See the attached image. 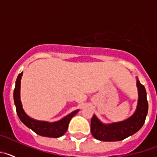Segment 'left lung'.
<instances>
[{"label":"left lung","mask_w":157,"mask_h":157,"mask_svg":"<svg viewBox=\"0 0 157 157\" xmlns=\"http://www.w3.org/2000/svg\"><path fill=\"white\" fill-rule=\"evenodd\" d=\"M138 89V103L137 110L130 118L125 121L115 123L109 125L102 124L94 115L91 119V134L96 139L104 141H116L125 139L138 132L142 127L148 113V101L145 88L139 81H137Z\"/></svg>","instance_id":"8db88e82"}]
</instances>
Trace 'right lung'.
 <instances>
[{"instance_id": "obj_1", "label": "right lung", "mask_w": 157, "mask_h": 157, "mask_svg": "<svg viewBox=\"0 0 157 157\" xmlns=\"http://www.w3.org/2000/svg\"><path fill=\"white\" fill-rule=\"evenodd\" d=\"M22 75H23V72H21L18 75L16 82V86L14 89L13 93L14 102H15L16 112H17L19 120H21L27 127L31 129L34 132H35L38 135L49 137V138H59L60 136L63 135L67 130L69 122L78 110L71 112V114L65 116L61 120L55 122V123L37 121V120L30 119L23 111L21 101H20L19 90H20V80H21Z\"/></svg>"}]
</instances>
